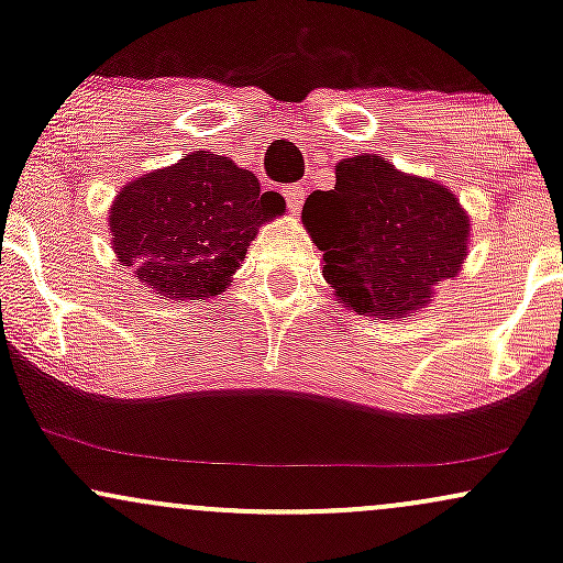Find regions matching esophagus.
I'll return each mask as SVG.
<instances>
[{"label": "esophagus", "instance_id": "1", "mask_svg": "<svg viewBox=\"0 0 563 563\" xmlns=\"http://www.w3.org/2000/svg\"><path fill=\"white\" fill-rule=\"evenodd\" d=\"M283 196H286V200H288L290 214H299L301 203H303V187L301 185H286V187H283Z\"/></svg>", "mask_w": 563, "mask_h": 563}]
</instances>
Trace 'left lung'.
Masks as SVG:
<instances>
[{
  "label": "left lung",
  "instance_id": "obj_1",
  "mask_svg": "<svg viewBox=\"0 0 563 563\" xmlns=\"http://www.w3.org/2000/svg\"><path fill=\"white\" fill-rule=\"evenodd\" d=\"M301 222L339 303L380 320L426 307L468 254V214L452 190L371 153L339 161L335 187L307 198Z\"/></svg>",
  "mask_w": 563,
  "mask_h": 563
}]
</instances>
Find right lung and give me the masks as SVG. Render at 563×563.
<instances>
[{
	"label": "right lung",
	"instance_id": "right-lung-1",
	"mask_svg": "<svg viewBox=\"0 0 563 563\" xmlns=\"http://www.w3.org/2000/svg\"><path fill=\"white\" fill-rule=\"evenodd\" d=\"M280 192L209 151L142 174L121 187L108 228L129 273L164 299H211L230 286L264 222L280 217Z\"/></svg>",
	"mask_w": 563,
	"mask_h": 563
}]
</instances>
